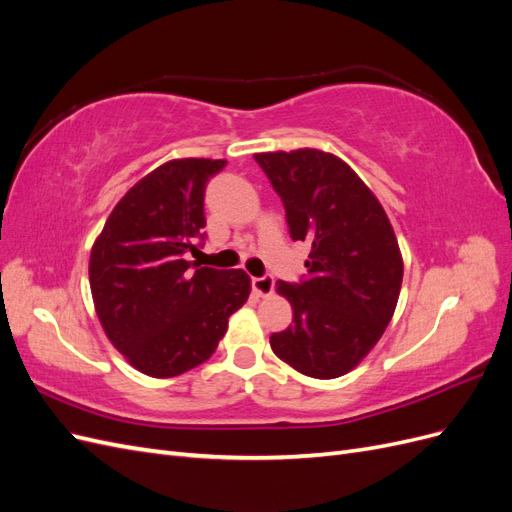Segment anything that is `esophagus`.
I'll return each instance as SVG.
<instances>
[{"label": "esophagus", "instance_id": "esophagus-1", "mask_svg": "<svg viewBox=\"0 0 512 512\" xmlns=\"http://www.w3.org/2000/svg\"><path fill=\"white\" fill-rule=\"evenodd\" d=\"M252 288L258 294V297H269L275 288V280L273 275H262V277H254L252 280Z\"/></svg>", "mask_w": 512, "mask_h": 512}]
</instances>
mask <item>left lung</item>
Returning a JSON list of instances; mask_svg holds the SVG:
<instances>
[{"label":"left lung","mask_w":512,"mask_h":512,"mask_svg":"<svg viewBox=\"0 0 512 512\" xmlns=\"http://www.w3.org/2000/svg\"><path fill=\"white\" fill-rule=\"evenodd\" d=\"M254 158L282 198L290 237L312 247L305 280L275 284L294 318L271 335V348L309 378H339L378 344L397 307L404 260L393 226L374 192L333 153Z\"/></svg>","instance_id":"8db88e82"}]
</instances>
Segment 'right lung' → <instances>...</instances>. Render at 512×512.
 I'll return each instance as SVG.
<instances>
[{"instance_id":"add662e5","label":"right lung","mask_w":512,"mask_h":512,"mask_svg":"<svg viewBox=\"0 0 512 512\" xmlns=\"http://www.w3.org/2000/svg\"><path fill=\"white\" fill-rule=\"evenodd\" d=\"M226 160H170L130 188L91 247L89 286L111 344L151 378L205 363L250 297L241 269L192 265L205 188Z\"/></svg>"}]
</instances>
